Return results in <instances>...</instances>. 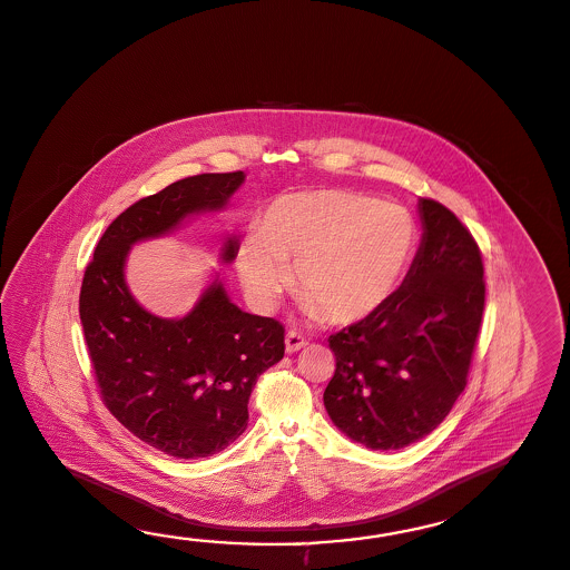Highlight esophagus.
Segmentation results:
<instances>
[{
  "instance_id": "obj_1",
  "label": "esophagus",
  "mask_w": 570,
  "mask_h": 570,
  "mask_svg": "<svg viewBox=\"0 0 570 570\" xmlns=\"http://www.w3.org/2000/svg\"><path fill=\"white\" fill-rule=\"evenodd\" d=\"M284 343H286V352H288V354L301 352L303 347L308 345L306 337H303V335H301V333H296V331H288V333H286V340H284Z\"/></svg>"
}]
</instances>
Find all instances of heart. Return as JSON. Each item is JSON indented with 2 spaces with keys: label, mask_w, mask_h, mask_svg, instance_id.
Listing matches in <instances>:
<instances>
[{
  "label": "heart",
  "mask_w": 570,
  "mask_h": 570,
  "mask_svg": "<svg viewBox=\"0 0 570 570\" xmlns=\"http://www.w3.org/2000/svg\"><path fill=\"white\" fill-rule=\"evenodd\" d=\"M417 247L405 206L337 190L292 191L267 204L237 247V272L252 303L272 311L282 292H304L306 316L355 323L391 298Z\"/></svg>",
  "instance_id": "obj_1"
}]
</instances>
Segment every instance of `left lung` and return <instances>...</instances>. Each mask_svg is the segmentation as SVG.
Returning <instances> with one entry per match:
<instances>
[{
	"mask_svg": "<svg viewBox=\"0 0 570 570\" xmlns=\"http://www.w3.org/2000/svg\"><path fill=\"white\" fill-rule=\"evenodd\" d=\"M421 243L399 291L330 337L323 403L350 440L401 450L430 435L466 389L484 308L476 240L443 204L419 198Z\"/></svg>",
	"mask_w": 570,
	"mask_h": 570,
	"instance_id": "left-lung-1",
	"label": "left lung"
}]
</instances>
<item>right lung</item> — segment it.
<instances>
[{
	"label": "right lung",
	"mask_w": 570,
	"mask_h": 570,
	"mask_svg": "<svg viewBox=\"0 0 570 570\" xmlns=\"http://www.w3.org/2000/svg\"><path fill=\"white\" fill-rule=\"evenodd\" d=\"M243 181V171L186 177L132 204L101 235L81 284L79 316L104 403L174 458L223 452L247 430L255 382L284 357V327L240 311L218 274L190 313L153 315L132 296L125 267L140 240L225 210ZM237 247V235H225L220 262L233 264Z\"/></svg>",
	"instance_id": "right-lung-1"
}]
</instances>
